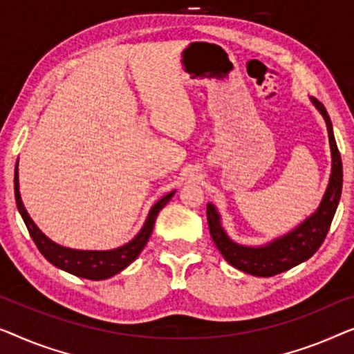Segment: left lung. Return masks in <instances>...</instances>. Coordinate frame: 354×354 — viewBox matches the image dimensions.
I'll return each instance as SVG.
<instances>
[{"mask_svg": "<svg viewBox=\"0 0 354 354\" xmlns=\"http://www.w3.org/2000/svg\"><path fill=\"white\" fill-rule=\"evenodd\" d=\"M310 101L324 118L332 156L330 178H328L327 189L315 213H311L305 221H301L292 231L272 239V241L263 243V245H243V243L234 242L227 236L226 229L223 227L221 215L218 208L212 202L207 203L208 227H210L212 239L216 248L221 252V255L225 257L229 265L237 268L239 271L247 272V274L271 277L306 261L322 245L328 227H330L333 215L337 212L343 184L342 157L340 152H338L332 122L326 107L316 97H310Z\"/></svg>", "mask_w": 354, "mask_h": 354, "instance_id": "8db88e82", "label": "left lung"}]
</instances>
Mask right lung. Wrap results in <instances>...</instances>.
<instances>
[{"instance_id":"right-lung-1","label":"right lung","mask_w":354,"mask_h":354,"mask_svg":"<svg viewBox=\"0 0 354 354\" xmlns=\"http://www.w3.org/2000/svg\"><path fill=\"white\" fill-rule=\"evenodd\" d=\"M175 192L176 191L168 192L160 201L153 203L141 231L125 245L111 248V250H77V248L59 245L35 225V221L30 218L28 212L24 207L21 191H19V160L16 163V170H14V196H16L17 210L21 213L24 223H26L35 245L38 247L41 255L59 270L83 279H91V281H104V279L115 276L136 260L142 248L146 247L149 237H151L158 212L170 202Z\"/></svg>"}]
</instances>
